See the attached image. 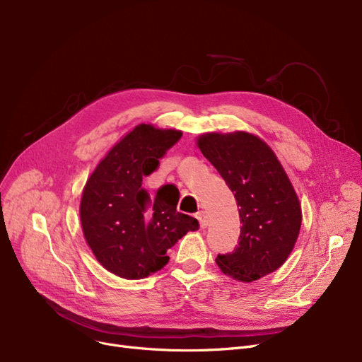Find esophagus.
Listing matches in <instances>:
<instances>
[{
    "label": "esophagus",
    "mask_w": 362,
    "mask_h": 362,
    "mask_svg": "<svg viewBox=\"0 0 362 362\" xmlns=\"http://www.w3.org/2000/svg\"><path fill=\"white\" fill-rule=\"evenodd\" d=\"M197 218L199 220V224H201L202 229H205V227L208 226V214H206V211H204V210L198 211L197 213Z\"/></svg>",
    "instance_id": "obj_1"
}]
</instances>
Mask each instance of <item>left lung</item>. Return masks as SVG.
Instances as JSON below:
<instances>
[{"label": "left lung", "instance_id": "8db88e82", "mask_svg": "<svg viewBox=\"0 0 362 362\" xmlns=\"http://www.w3.org/2000/svg\"><path fill=\"white\" fill-rule=\"evenodd\" d=\"M198 146L233 192L240 217L238 246L218 254L224 274L254 281L286 261L300 229L298 197L270 146L245 132L205 133Z\"/></svg>", "mask_w": 362, "mask_h": 362}]
</instances>
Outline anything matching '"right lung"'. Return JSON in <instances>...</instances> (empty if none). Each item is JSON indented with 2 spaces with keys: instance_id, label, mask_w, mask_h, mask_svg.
<instances>
[{
  "instance_id": "right-lung-1",
  "label": "right lung",
  "mask_w": 362,
  "mask_h": 362,
  "mask_svg": "<svg viewBox=\"0 0 362 362\" xmlns=\"http://www.w3.org/2000/svg\"><path fill=\"white\" fill-rule=\"evenodd\" d=\"M182 132L139 124L90 175L81 201L85 239L101 265L123 279H144L168 262L167 251L198 220L176 210L179 189L149 197L142 179L160 167Z\"/></svg>"
}]
</instances>
